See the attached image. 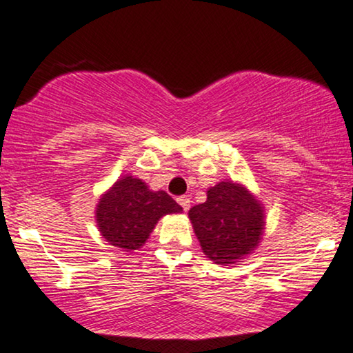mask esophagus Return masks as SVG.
Masks as SVG:
<instances>
[{
    "instance_id": "esophagus-1",
    "label": "esophagus",
    "mask_w": 353,
    "mask_h": 353,
    "mask_svg": "<svg viewBox=\"0 0 353 353\" xmlns=\"http://www.w3.org/2000/svg\"><path fill=\"white\" fill-rule=\"evenodd\" d=\"M176 201H178V204H180L183 208V210H185V212L188 209H190L191 201H190V198H188V196H180V198H176Z\"/></svg>"
}]
</instances>
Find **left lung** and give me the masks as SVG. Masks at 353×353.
Listing matches in <instances>:
<instances>
[{
	"label": "left lung",
	"instance_id": "1",
	"mask_svg": "<svg viewBox=\"0 0 353 353\" xmlns=\"http://www.w3.org/2000/svg\"><path fill=\"white\" fill-rule=\"evenodd\" d=\"M203 253L216 264H235L253 253L264 230V209L243 185L221 181L205 203L188 212Z\"/></svg>",
	"mask_w": 353,
	"mask_h": 353
}]
</instances>
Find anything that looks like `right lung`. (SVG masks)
<instances>
[{
  "mask_svg": "<svg viewBox=\"0 0 353 353\" xmlns=\"http://www.w3.org/2000/svg\"><path fill=\"white\" fill-rule=\"evenodd\" d=\"M181 210L165 191H150L139 178L123 176L102 194L95 219L110 245L132 251L145 243L159 219Z\"/></svg>",
  "mask_w": 353,
  "mask_h": 353,
  "instance_id": "add662e5",
  "label": "right lung"
}]
</instances>
